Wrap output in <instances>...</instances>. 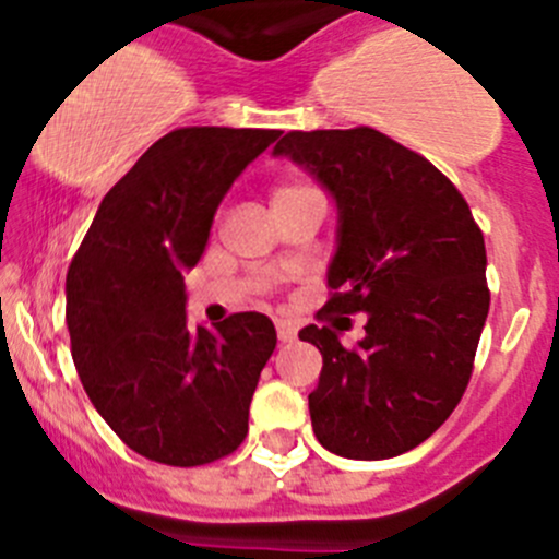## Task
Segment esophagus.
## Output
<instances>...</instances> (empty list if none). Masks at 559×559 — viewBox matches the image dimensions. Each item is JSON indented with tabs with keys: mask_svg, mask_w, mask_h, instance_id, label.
<instances>
[{
	"mask_svg": "<svg viewBox=\"0 0 559 559\" xmlns=\"http://www.w3.org/2000/svg\"><path fill=\"white\" fill-rule=\"evenodd\" d=\"M275 332H278L281 343H289V341H295V337H297V326L292 324V321H286V319L275 321Z\"/></svg>",
	"mask_w": 559,
	"mask_h": 559,
	"instance_id": "esophagus-1",
	"label": "esophagus"
}]
</instances>
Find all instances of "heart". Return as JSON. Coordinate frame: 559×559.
Wrapping results in <instances>:
<instances>
[{"mask_svg": "<svg viewBox=\"0 0 559 559\" xmlns=\"http://www.w3.org/2000/svg\"><path fill=\"white\" fill-rule=\"evenodd\" d=\"M295 189H300V186H281V189L275 191V194H281V191H295Z\"/></svg>", "mask_w": 559, "mask_h": 559, "instance_id": "1", "label": "heart"}]
</instances>
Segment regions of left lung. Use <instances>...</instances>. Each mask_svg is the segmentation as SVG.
<instances>
[{"instance_id":"left-lung-1","label":"left lung","mask_w":559,"mask_h":559,"mask_svg":"<svg viewBox=\"0 0 559 559\" xmlns=\"http://www.w3.org/2000/svg\"><path fill=\"white\" fill-rule=\"evenodd\" d=\"M273 154L306 167L337 205L321 311L368 313L354 348L326 324L300 330L324 359L308 394L316 438L348 460L411 452L471 381L489 313L481 229L447 175L370 127L289 132Z\"/></svg>"}]
</instances>
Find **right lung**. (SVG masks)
I'll return each mask as SVG.
<instances>
[{
    "instance_id": "add662e5",
    "label": "right lung",
    "mask_w": 559,
    "mask_h": 559,
    "mask_svg": "<svg viewBox=\"0 0 559 559\" xmlns=\"http://www.w3.org/2000/svg\"><path fill=\"white\" fill-rule=\"evenodd\" d=\"M278 129L183 127L112 186L67 270V326L83 389L132 452L175 467L233 454L275 348L264 313L186 324L183 273L213 216Z\"/></svg>"
}]
</instances>
